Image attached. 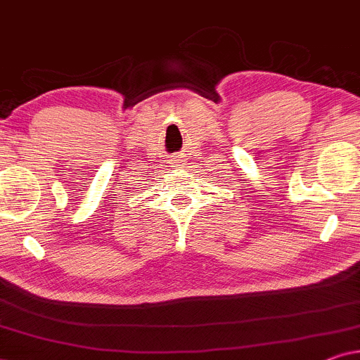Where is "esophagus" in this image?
<instances>
[{"label": "esophagus", "instance_id": "34e87169", "mask_svg": "<svg viewBox=\"0 0 360 360\" xmlns=\"http://www.w3.org/2000/svg\"><path fill=\"white\" fill-rule=\"evenodd\" d=\"M172 164L180 165L181 164V159H180V157H174V159H172Z\"/></svg>", "mask_w": 360, "mask_h": 360}]
</instances>
